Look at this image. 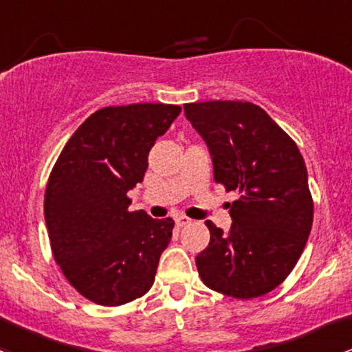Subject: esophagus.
I'll use <instances>...</instances> for the list:
<instances>
[{
	"label": "esophagus",
	"instance_id": "1",
	"mask_svg": "<svg viewBox=\"0 0 352 352\" xmlns=\"http://www.w3.org/2000/svg\"><path fill=\"white\" fill-rule=\"evenodd\" d=\"M175 223H177V226H180V228H184V226L190 224L192 219H190V217H187V216H177Z\"/></svg>",
	"mask_w": 352,
	"mask_h": 352
}]
</instances>
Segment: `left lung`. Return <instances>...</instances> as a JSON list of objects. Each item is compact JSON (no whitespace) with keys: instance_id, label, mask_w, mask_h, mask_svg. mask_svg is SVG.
Segmentation results:
<instances>
[{"instance_id":"left-lung-1","label":"left lung","mask_w":352,"mask_h":352,"mask_svg":"<svg viewBox=\"0 0 352 352\" xmlns=\"http://www.w3.org/2000/svg\"><path fill=\"white\" fill-rule=\"evenodd\" d=\"M184 111L209 148L214 180L239 194L228 234L206 221L210 241L195 258L199 275L228 297H261L290 275L312 229L300 150L253 102H188Z\"/></svg>"}]
</instances>
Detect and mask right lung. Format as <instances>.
Masks as SVG:
<instances>
[{"mask_svg": "<svg viewBox=\"0 0 352 352\" xmlns=\"http://www.w3.org/2000/svg\"><path fill=\"white\" fill-rule=\"evenodd\" d=\"M180 111L151 102L96 111L52 168L43 202L52 253L87 300L123 305L155 282L173 221L131 212L126 194L143 180L151 146Z\"/></svg>", "mask_w": 352, "mask_h": 352, "instance_id": "add662e5", "label": "right lung"}]
</instances>
